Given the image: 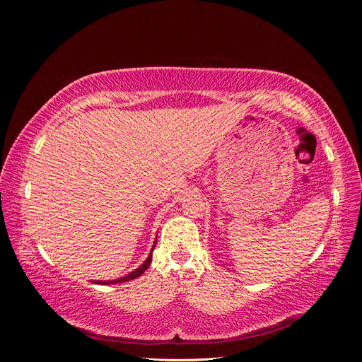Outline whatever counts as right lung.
I'll list each match as a JSON object with an SVG mask.
<instances>
[{"mask_svg":"<svg viewBox=\"0 0 362 362\" xmlns=\"http://www.w3.org/2000/svg\"><path fill=\"white\" fill-rule=\"evenodd\" d=\"M156 247V246H154ZM154 247H152V250H154ZM152 250H151V254H149V257L146 258V261L144 262V264H141L139 269H136L134 272H131L129 275H127V276H122V278H119V279H115V281H95L96 284H117V282H125V281H131V279H136V278H139L141 273H144L148 267H149V264H151V261H152Z\"/></svg>","mask_w":362,"mask_h":362,"instance_id":"add662e5","label":"right lung"}]
</instances>
